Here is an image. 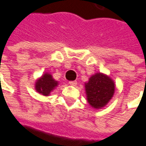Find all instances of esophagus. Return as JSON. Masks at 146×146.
<instances>
[{
	"mask_svg": "<svg viewBox=\"0 0 146 146\" xmlns=\"http://www.w3.org/2000/svg\"><path fill=\"white\" fill-rule=\"evenodd\" d=\"M69 84L72 85V86H76L77 85V81H70Z\"/></svg>",
	"mask_w": 146,
	"mask_h": 146,
	"instance_id": "1",
	"label": "esophagus"
}]
</instances>
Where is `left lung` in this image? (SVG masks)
Segmentation results:
<instances>
[{"label": "left lung", "mask_w": 146, "mask_h": 146, "mask_svg": "<svg viewBox=\"0 0 146 146\" xmlns=\"http://www.w3.org/2000/svg\"><path fill=\"white\" fill-rule=\"evenodd\" d=\"M87 100L89 104L100 109L107 104L114 93V84L108 76L96 73L93 75L85 84Z\"/></svg>", "instance_id": "obj_1"}]
</instances>
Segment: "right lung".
<instances>
[{
    "label": "right lung",
    "instance_id": "right-lung-1",
    "mask_svg": "<svg viewBox=\"0 0 146 146\" xmlns=\"http://www.w3.org/2000/svg\"><path fill=\"white\" fill-rule=\"evenodd\" d=\"M57 85H58V82L52 78V75L45 73L40 79L36 81L35 86H36V90L38 93L47 96Z\"/></svg>",
    "mask_w": 146,
    "mask_h": 146
}]
</instances>
